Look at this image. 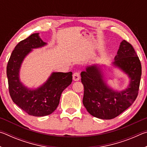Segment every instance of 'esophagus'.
I'll list each match as a JSON object with an SVG mask.
<instances>
[{"label":"esophagus","instance_id":"esophagus-1","mask_svg":"<svg viewBox=\"0 0 147 147\" xmlns=\"http://www.w3.org/2000/svg\"><path fill=\"white\" fill-rule=\"evenodd\" d=\"M80 75L79 72H75V73L73 74V80L78 81L80 80Z\"/></svg>","mask_w":147,"mask_h":147}]
</instances>
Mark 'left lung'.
Listing matches in <instances>:
<instances>
[{"label":"left lung","mask_w":147,"mask_h":147,"mask_svg":"<svg viewBox=\"0 0 147 147\" xmlns=\"http://www.w3.org/2000/svg\"><path fill=\"white\" fill-rule=\"evenodd\" d=\"M112 65L127 74L130 83L123 91H115L108 86L100 65L88 66L81 73L84 85L83 104L91 115L101 119L116 117L128 108L138 96L141 76V65L133 47L121 42Z\"/></svg>","instance_id":"1"}]
</instances>
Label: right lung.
<instances>
[{"instance_id": "add662e5", "label": "right lung", "mask_w": 147, "mask_h": 147, "mask_svg": "<svg viewBox=\"0 0 147 147\" xmlns=\"http://www.w3.org/2000/svg\"><path fill=\"white\" fill-rule=\"evenodd\" d=\"M39 33L32 34L15 47L6 68L9 92L13 102L30 115L43 117L53 113L58 107L62 92L70 85L73 73L54 72L43 85L30 89L20 80L19 72L24 59L32 49L45 46Z\"/></svg>"}]
</instances>
